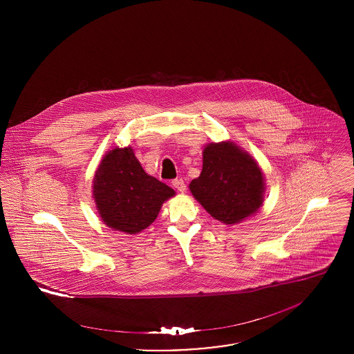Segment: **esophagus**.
Here are the masks:
<instances>
[{
  "label": "esophagus",
  "mask_w": 354,
  "mask_h": 354,
  "mask_svg": "<svg viewBox=\"0 0 354 354\" xmlns=\"http://www.w3.org/2000/svg\"><path fill=\"white\" fill-rule=\"evenodd\" d=\"M171 184H173V187H174L177 191H180V192H185V189H187V185H185V183H184L183 178H176V180L171 181Z\"/></svg>",
  "instance_id": "obj_1"
}]
</instances>
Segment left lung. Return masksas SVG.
<instances>
[{"label": "left lung", "instance_id": "8db88e82", "mask_svg": "<svg viewBox=\"0 0 354 354\" xmlns=\"http://www.w3.org/2000/svg\"><path fill=\"white\" fill-rule=\"evenodd\" d=\"M192 195L215 219L233 225L263 204V174L247 152L232 143L208 145L201 176L192 180Z\"/></svg>", "mask_w": 354, "mask_h": 354}]
</instances>
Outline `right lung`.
Instances as JSON below:
<instances>
[{
  "instance_id": "right-lung-1",
  "label": "right lung",
  "mask_w": 354,
  "mask_h": 354,
  "mask_svg": "<svg viewBox=\"0 0 354 354\" xmlns=\"http://www.w3.org/2000/svg\"><path fill=\"white\" fill-rule=\"evenodd\" d=\"M93 189L103 222L128 234L149 227L162 203L174 196L170 187L143 170L131 147L114 149L102 159Z\"/></svg>"
}]
</instances>
